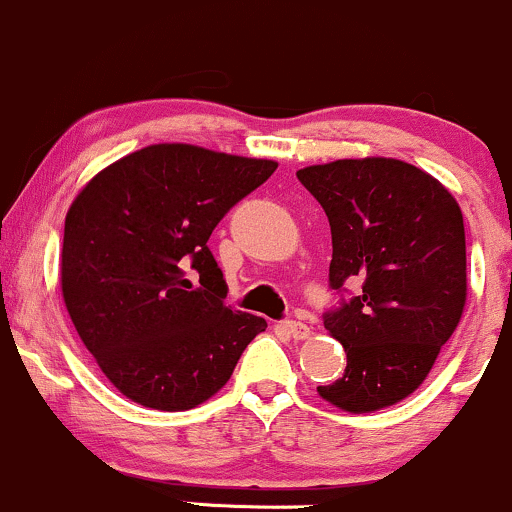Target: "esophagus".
Here are the masks:
<instances>
[{"instance_id":"obj_1","label":"esophagus","mask_w":512,"mask_h":512,"mask_svg":"<svg viewBox=\"0 0 512 512\" xmlns=\"http://www.w3.org/2000/svg\"><path fill=\"white\" fill-rule=\"evenodd\" d=\"M278 329L283 331L287 338H295V341H304V338L312 336V329H309L307 324H302V321H283Z\"/></svg>"}]
</instances>
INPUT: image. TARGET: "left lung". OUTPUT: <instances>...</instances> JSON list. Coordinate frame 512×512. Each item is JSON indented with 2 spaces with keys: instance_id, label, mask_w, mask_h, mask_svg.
Listing matches in <instances>:
<instances>
[{
  "instance_id": "left-lung-1",
  "label": "left lung",
  "mask_w": 512,
  "mask_h": 512,
  "mask_svg": "<svg viewBox=\"0 0 512 512\" xmlns=\"http://www.w3.org/2000/svg\"><path fill=\"white\" fill-rule=\"evenodd\" d=\"M297 179L329 217L331 287L363 280L324 317L348 363L317 392L348 413L399 404L433 370L467 304L459 203L428 171L392 157L304 166Z\"/></svg>"
}]
</instances>
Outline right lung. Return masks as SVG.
I'll use <instances>...</instances> for the list:
<instances>
[{"label":"right lung","mask_w":512,"mask_h":512,"mask_svg":"<svg viewBox=\"0 0 512 512\" xmlns=\"http://www.w3.org/2000/svg\"><path fill=\"white\" fill-rule=\"evenodd\" d=\"M275 169L273 159L162 142L108 164L72 200L62 300L96 365L130 401L157 411L203 404L266 331L263 317L222 302L227 285L208 239Z\"/></svg>","instance_id":"add662e5"}]
</instances>
